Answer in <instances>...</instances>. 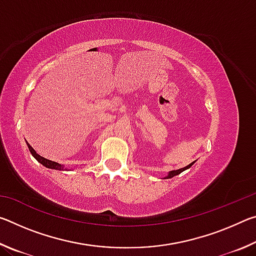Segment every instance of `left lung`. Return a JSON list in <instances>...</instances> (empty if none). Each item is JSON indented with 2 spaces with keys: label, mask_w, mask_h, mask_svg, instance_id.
Here are the masks:
<instances>
[{
  "label": "left lung",
  "mask_w": 256,
  "mask_h": 256,
  "mask_svg": "<svg viewBox=\"0 0 256 256\" xmlns=\"http://www.w3.org/2000/svg\"><path fill=\"white\" fill-rule=\"evenodd\" d=\"M196 162H190V164H188V166L186 167H184V168H180V170H172V172H168V175L164 177V178H172V177H174V176H176V175H178V174H180V172H183L184 170H188V168L192 166V164Z\"/></svg>",
  "instance_id": "8db88e82"
}]
</instances>
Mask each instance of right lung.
I'll list each match as a JSON object with an SVG mask.
<instances>
[{"label": "right lung", "mask_w": 256, "mask_h": 256, "mask_svg": "<svg viewBox=\"0 0 256 256\" xmlns=\"http://www.w3.org/2000/svg\"><path fill=\"white\" fill-rule=\"evenodd\" d=\"M27 146H28L29 151H30V152H32V154L34 156V158H36V160H37L38 162H40L42 164V166H45L46 168H50V170H64L63 164H60L58 162H52V160H48V159H46L44 157H42V156L38 154L36 151L34 150L32 146H30L28 142H27Z\"/></svg>", "instance_id": "obj_1"}]
</instances>
